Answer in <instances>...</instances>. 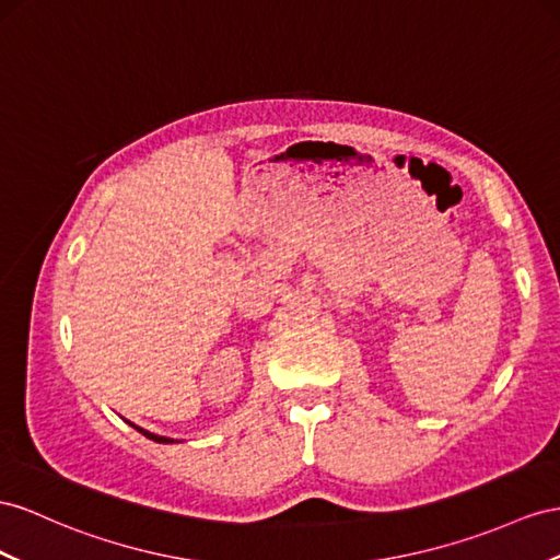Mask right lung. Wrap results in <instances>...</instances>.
I'll return each mask as SVG.
<instances>
[{
    "label": "right lung",
    "instance_id": "add662e5",
    "mask_svg": "<svg viewBox=\"0 0 560 560\" xmlns=\"http://www.w3.org/2000/svg\"><path fill=\"white\" fill-rule=\"evenodd\" d=\"M130 425H135V423H130ZM137 430H139V433H143V435H147L149 440H153V442H175V440H172V438H163V435H153V433H149V430H143V428H139V425H135Z\"/></svg>",
    "mask_w": 560,
    "mask_h": 560
}]
</instances>
